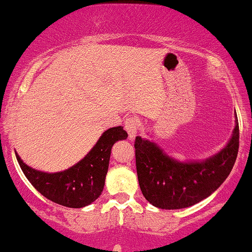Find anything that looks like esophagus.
I'll return each instance as SVG.
<instances>
[{
  "label": "esophagus",
  "instance_id": "esophagus-1",
  "mask_svg": "<svg viewBox=\"0 0 252 252\" xmlns=\"http://www.w3.org/2000/svg\"><path fill=\"white\" fill-rule=\"evenodd\" d=\"M125 129L128 133L129 139H133L137 136L138 129H139V121L134 116H128L125 120Z\"/></svg>",
  "mask_w": 252,
  "mask_h": 252
}]
</instances>
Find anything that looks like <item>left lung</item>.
<instances>
[{
    "label": "left lung",
    "mask_w": 252,
    "mask_h": 252,
    "mask_svg": "<svg viewBox=\"0 0 252 252\" xmlns=\"http://www.w3.org/2000/svg\"><path fill=\"white\" fill-rule=\"evenodd\" d=\"M137 175L143 196L159 209H183L209 197L234 166L239 149V125L222 150L203 161H178L156 143L136 137Z\"/></svg>",
    "instance_id": "8db88e82"
}]
</instances>
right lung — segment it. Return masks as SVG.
<instances>
[{"instance_id": "right-lung-1", "label": "right lung", "mask_w": 252, "mask_h": 252, "mask_svg": "<svg viewBox=\"0 0 252 252\" xmlns=\"http://www.w3.org/2000/svg\"><path fill=\"white\" fill-rule=\"evenodd\" d=\"M126 138L127 132L123 127H112L103 132L94 147L77 164L56 173L31 168L17 153L15 156L25 177L45 198L63 207L83 208L102 193L113 145Z\"/></svg>"}]
</instances>
